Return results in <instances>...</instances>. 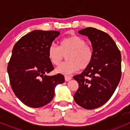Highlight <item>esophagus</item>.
I'll return each mask as SVG.
<instances>
[{
  "mask_svg": "<svg viewBox=\"0 0 130 130\" xmlns=\"http://www.w3.org/2000/svg\"><path fill=\"white\" fill-rule=\"evenodd\" d=\"M64 79H65V81H69L70 80L72 79V77L70 76H68V75H65L64 76Z\"/></svg>",
  "mask_w": 130,
  "mask_h": 130,
  "instance_id": "34e87169",
  "label": "esophagus"
}]
</instances>
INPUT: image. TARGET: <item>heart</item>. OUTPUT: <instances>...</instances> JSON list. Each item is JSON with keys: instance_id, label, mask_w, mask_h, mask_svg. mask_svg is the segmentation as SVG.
<instances>
[{"instance_id": "1", "label": "heart", "mask_w": 130, "mask_h": 130, "mask_svg": "<svg viewBox=\"0 0 130 130\" xmlns=\"http://www.w3.org/2000/svg\"><path fill=\"white\" fill-rule=\"evenodd\" d=\"M66 55L67 62L60 65L56 72L68 75L87 68L92 60L93 50L83 38L76 35L62 40L59 47L54 44L49 46L48 57L55 66H58Z\"/></svg>"}]
</instances>
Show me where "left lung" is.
Returning a JSON list of instances; mask_svg holds the SVG:
<instances>
[{
	"instance_id": "left-lung-1",
	"label": "left lung",
	"mask_w": 130,
	"mask_h": 130,
	"mask_svg": "<svg viewBox=\"0 0 130 130\" xmlns=\"http://www.w3.org/2000/svg\"><path fill=\"white\" fill-rule=\"evenodd\" d=\"M92 43V62L79 75L73 76L79 88L73 96L79 105L93 109L111 98L121 77V54L114 40L107 33L92 27L79 30Z\"/></svg>"
}]
</instances>
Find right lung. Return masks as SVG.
<instances>
[{"label":"right lung","mask_w":130,"mask_h":130,"mask_svg":"<svg viewBox=\"0 0 130 130\" xmlns=\"http://www.w3.org/2000/svg\"><path fill=\"white\" fill-rule=\"evenodd\" d=\"M60 32L33 30L15 44L8 65L11 88L18 99L33 108L44 106L53 100L55 88L64 82V75H47L54 69L48 49Z\"/></svg>","instance_id":"add662e5"}]
</instances>
